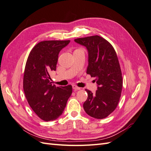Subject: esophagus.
I'll use <instances>...</instances> for the list:
<instances>
[{
  "mask_svg": "<svg viewBox=\"0 0 151 151\" xmlns=\"http://www.w3.org/2000/svg\"><path fill=\"white\" fill-rule=\"evenodd\" d=\"M72 88H73V89H74L75 91H77V90H80L81 89V88H79V87L77 86L75 84H73L72 85Z\"/></svg>",
  "mask_w": 151,
  "mask_h": 151,
  "instance_id": "obj_1",
  "label": "esophagus"
}]
</instances>
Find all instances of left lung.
<instances>
[{"mask_svg": "<svg viewBox=\"0 0 151 151\" xmlns=\"http://www.w3.org/2000/svg\"><path fill=\"white\" fill-rule=\"evenodd\" d=\"M74 41L88 50L86 73L96 77L98 85L95 94L85 89L88 97L83 108L91 117L103 119L115 110L121 96L122 76L116 52L107 40L98 35Z\"/></svg>", "mask_w": 151, "mask_h": 151, "instance_id": "1", "label": "left lung"}]
</instances>
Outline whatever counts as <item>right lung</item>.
Listing matches in <instances>:
<instances>
[{
  "mask_svg": "<svg viewBox=\"0 0 151 151\" xmlns=\"http://www.w3.org/2000/svg\"><path fill=\"white\" fill-rule=\"evenodd\" d=\"M70 40L43 41L31 50L23 77V89L29 106L44 121L60 116L72 93L71 85L56 87L52 84L50 73L56 70L58 54Z\"/></svg>",
  "mask_w": 151,
  "mask_h": 151,
  "instance_id": "add662e5",
  "label": "right lung"
}]
</instances>
